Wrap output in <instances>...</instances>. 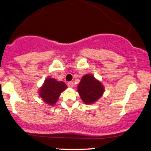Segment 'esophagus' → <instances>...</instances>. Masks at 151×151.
Masks as SVG:
<instances>
[{
	"mask_svg": "<svg viewBox=\"0 0 151 151\" xmlns=\"http://www.w3.org/2000/svg\"><path fill=\"white\" fill-rule=\"evenodd\" d=\"M68 87H70V88H73V86H74L73 82H72V81L68 82Z\"/></svg>",
	"mask_w": 151,
	"mask_h": 151,
	"instance_id": "1",
	"label": "esophagus"
}]
</instances>
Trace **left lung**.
<instances>
[{
  "mask_svg": "<svg viewBox=\"0 0 151 151\" xmlns=\"http://www.w3.org/2000/svg\"><path fill=\"white\" fill-rule=\"evenodd\" d=\"M78 92L86 104H93L102 96L104 87L93 75L86 74L83 76L78 85Z\"/></svg>",
  "mask_w": 151,
  "mask_h": 151,
  "instance_id": "8db88e82",
  "label": "left lung"
}]
</instances>
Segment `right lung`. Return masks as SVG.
Instances as JSON below:
<instances>
[{
	"label": "right lung",
	"instance_id": "1",
	"mask_svg": "<svg viewBox=\"0 0 151 151\" xmlns=\"http://www.w3.org/2000/svg\"><path fill=\"white\" fill-rule=\"evenodd\" d=\"M67 86L63 81H58L52 78H47L39 90V95L44 102L49 105L55 104L59 96Z\"/></svg>",
	"mask_w": 151,
	"mask_h": 151
}]
</instances>
